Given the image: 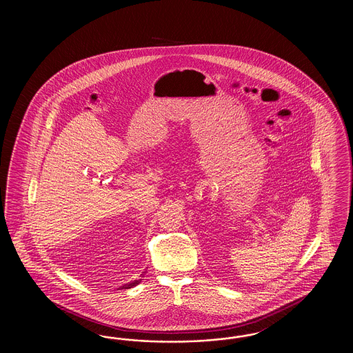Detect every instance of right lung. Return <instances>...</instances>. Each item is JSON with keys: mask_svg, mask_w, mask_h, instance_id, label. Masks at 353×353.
<instances>
[{"mask_svg": "<svg viewBox=\"0 0 353 353\" xmlns=\"http://www.w3.org/2000/svg\"><path fill=\"white\" fill-rule=\"evenodd\" d=\"M141 282V279H137V281H132V282H128V283H125V285H120L119 288H124V290H127V288H131V287H134V285H139Z\"/></svg>", "mask_w": 353, "mask_h": 353, "instance_id": "add662e5", "label": "right lung"}]
</instances>
